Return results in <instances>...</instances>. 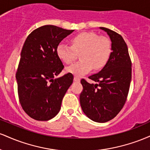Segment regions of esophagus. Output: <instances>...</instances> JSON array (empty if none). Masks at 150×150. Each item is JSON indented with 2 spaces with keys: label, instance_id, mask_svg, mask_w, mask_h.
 <instances>
[{
  "label": "esophagus",
  "instance_id": "1",
  "mask_svg": "<svg viewBox=\"0 0 150 150\" xmlns=\"http://www.w3.org/2000/svg\"><path fill=\"white\" fill-rule=\"evenodd\" d=\"M74 81H75V82H80V78L77 76H75L74 77Z\"/></svg>",
  "mask_w": 150,
  "mask_h": 150
}]
</instances>
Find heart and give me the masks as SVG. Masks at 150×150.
<instances>
[{
	"label": "heart",
	"mask_w": 150,
	"mask_h": 150,
	"mask_svg": "<svg viewBox=\"0 0 150 150\" xmlns=\"http://www.w3.org/2000/svg\"><path fill=\"white\" fill-rule=\"evenodd\" d=\"M71 46L61 43L56 53L61 61L69 64L74 61L77 53H80L81 61L67 67V73L77 76L88 73L91 70H100L107 63L111 52V42L108 38L99 37L94 32H82L70 40Z\"/></svg>",
	"instance_id": "heart-1"
}]
</instances>
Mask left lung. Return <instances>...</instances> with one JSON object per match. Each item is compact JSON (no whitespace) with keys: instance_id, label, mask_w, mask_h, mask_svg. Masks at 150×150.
Returning <instances> with one entry per match:
<instances>
[{"instance_id":"1","label":"left lung","mask_w":150,"mask_h":150,"mask_svg":"<svg viewBox=\"0 0 150 150\" xmlns=\"http://www.w3.org/2000/svg\"><path fill=\"white\" fill-rule=\"evenodd\" d=\"M99 28L109 36L112 52L102 70L89 77L96 84L81 80L83 90L80 102L89 118L105 123L113 119L124 106L131 81L132 64L123 37L108 28Z\"/></svg>"}]
</instances>
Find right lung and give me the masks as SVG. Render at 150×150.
I'll use <instances>...</instances> for the list:
<instances>
[{
    "label": "right lung",
    "mask_w": 150,
    "mask_h": 150,
    "mask_svg": "<svg viewBox=\"0 0 150 150\" xmlns=\"http://www.w3.org/2000/svg\"><path fill=\"white\" fill-rule=\"evenodd\" d=\"M74 30L54 25L34 30L22 47L16 80L22 108L31 118L49 120L58 114L65 92L73 82L71 73L55 78L64 68L56 49Z\"/></svg>",
    "instance_id": "obj_1"
}]
</instances>
